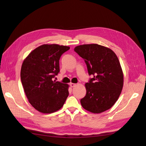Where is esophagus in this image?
Instances as JSON below:
<instances>
[{
    "label": "esophagus",
    "mask_w": 146,
    "mask_h": 146,
    "mask_svg": "<svg viewBox=\"0 0 146 146\" xmlns=\"http://www.w3.org/2000/svg\"><path fill=\"white\" fill-rule=\"evenodd\" d=\"M70 86H71V87H74L76 86V84H74V83H70Z\"/></svg>",
    "instance_id": "1"
}]
</instances>
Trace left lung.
I'll return each mask as SVG.
<instances>
[{
    "label": "left lung",
    "instance_id": "left-lung-1",
    "mask_svg": "<svg viewBox=\"0 0 146 146\" xmlns=\"http://www.w3.org/2000/svg\"><path fill=\"white\" fill-rule=\"evenodd\" d=\"M87 65L92 76L85 86L86 96L81 99L82 107L92 113L111 108L120 96L123 75L119 59L110 48L98 44H84L74 48Z\"/></svg>",
    "mask_w": 146,
    "mask_h": 146
}]
</instances>
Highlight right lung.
Returning <instances> with one entry per match:
<instances>
[{"label":"right lung","mask_w":146,"mask_h":146,"mask_svg":"<svg viewBox=\"0 0 146 146\" xmlns=\"http://www.w3.org/2000/svg\"><path fill=\"white\" fill-rule=\"evenodd\" d=\"M69 46L45 44L33 50L24 60L21 81L29 102L39 112L60 110L69 96L66 84L53 81L60 72L59 59Z\"/></svg>","instance_id":"right-lung-1"}]
</instances>
